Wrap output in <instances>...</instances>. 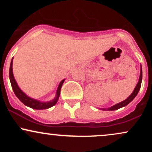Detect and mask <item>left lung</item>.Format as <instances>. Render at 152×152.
<instances>
[{
	"mask_svg": "<svg viewBox=\"0 0 152 152\" xmlns=\"http://www.w3.org/2000/svg\"><path fill=\"white\" fill-rule=\"evenodd\" d=\"M142 68H141V72H140V76H139V82H138V83L137 84V86H136L135 88H134V91L132 92V94H131L127 98L126 100L123 101V102L118 103V104H116V105L111 106V108H109V109H102L103 110H107V111H113V110H117L118 109H120V108H122L124 107V106L128 105L129 103L132 102L133 99L135 98L136 96L137 95L138 92H139V89H140L141 88V85H142Z\"/></svg>",
	"mask_w": 152,
	"mask_h": 152,
	"instance_id": "obj_1",
	"label": "left lung"
}]
</instances>
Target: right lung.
Listing matches in <instances>:
<instances>
[{
	"label": "right lung",
	"instance_id": "1",
	"mask_svg": "<svg viewBox=\"0 0 152 152\" xmlns=\"http://www.w3.org/2000/svg\"><path fill=\"white\" fill-rule=\"evenodd\" d=\"M12 66H13V61H11V62H10V70H9V77H10V83H11L12 88H13L15 96L18 97V99L24 104V105L28 106V107L31 108V109L41 110V109H48V108L51 107V106H53V105H55V104H56L57 101H58L59 96H60L61 88L63 83H64V79L61 81L60 84H59L58 86V89H57L56 96V98L54 99L53 100L50 101V102H39V101H37L34 99H31L30 97L28 96H26V94H24L23 92L20 89V88H19V87L18 85H17L16 81H15L14 78V76H13Z\"/></svg>",
	"mask_w": 152,
	"mask_h": 152
}]
</instances>
